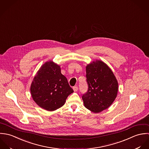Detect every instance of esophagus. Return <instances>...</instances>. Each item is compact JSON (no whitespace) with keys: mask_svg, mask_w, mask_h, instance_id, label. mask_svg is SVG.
Instances as JSON below:
<instances>
[{"mask_svg":"<svg viewBox=\"0 0 149 149\" xmlns=\"http://www.w3.org/2000/svg\"><path fill=\"white\" fill-rule=\"evenodd\" d=\"M78 86H74V87H73V90H74V91H77L78 90Z\"/></svg>","mask_w":149,"mask_h":149,"instance_id":"esophagus-1","label":"esophagus"}]
</instances>
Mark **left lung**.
Returning a JSON list of instances; mask_svg holds the SVG:
<instances>
[{"label": "left lung", "mask_w": 149, "mask_h": 149, "mask_svg": "<svg viewBox=\"0 0 149 149\" xmlns=\"http://www.w3.org/2000/svg\"><path fill=\"white\" fill-rule=\"evenodd\" d=\"M88 91L82 95L85 107L94 113L107 109L115 100L118 81L109 67L100 60L93 61L86 68Z\"/></svg>", "instance_id": "obj_1"}]
</instances>
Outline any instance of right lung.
Listing matches in <instances>:
<instances>
[{
	"instance_id": "right-lung-1",
	"label": "right lung",
	"mask_w": 149,
	"mask_h": 149,
	"mask_svg": "<svg viewBox=\"0 0 149 149\" xmlns=\"http://www.w3.org/2000/svg\"><path fill=\"white\" fill-rule=\"evenodd\" d=\"M30 91L33 100L39 107L53 111L64 104L74 90L61 74L59 65L48 61L42 65L34 78Z\"/></svg>"
}]
</instances>
